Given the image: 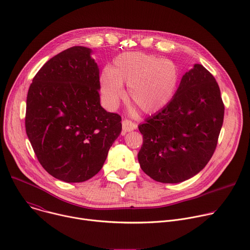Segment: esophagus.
<instances>
[{
	"mask_svg": "<svg viewBox=\"0 0 250 250\" xmlns=\"http://www.w3.org/2000/svg\"><path fill=\"white\" fill-rule=\"evenodd\" d=\"M122 125H123V130L124 132H128V131H131L133 129H135L137 127L136 124L132 123L131 121L127 120V119H125L123 122H122Z\"/></svg>",
	"mask_w": 250,
	"mask_h": 250,
	"instance_id": "obj_1",
	"label": "esophagus"
}]
</instances>
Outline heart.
<instances>
[{"label": "heart", "instance_id": "obj_1", "mask_svg": "<svg viewBox=\"0 0 250 250\" xmlns=\"http://www.w3.org/2000/svg\"><path fill=\"white\" fill-rule=\"evenodd\" d=\"M179 71L174 62L142 52L119 55L113 68L104 67L100 76L101 94L111 109L125 97L124 84L128 85L127 99L144 114H153L174 97Z\"/></svg>", "mask_w": 250, "mask_h": 250}]
</instances>
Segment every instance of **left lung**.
Wrapping results in <instances>:
<instances>
[{
    "label": "left lung",
    "mask_w": 250,
    "mask_h": 250,
    "mask_svg": "<svg viewBox=\"0 0 250 250\" xmlns=\"http://www.w3.org/2000/svg\"><path fill=\"white\" fill-rule=\"evenodd\" d=\"M220 87L201 64L183 75L172 100L138 125L140 167L153 180L179 183L198 174L216 150L224 122Z\"/></svg>",
    "instance_id": "8db88e82"
}]
</instances>
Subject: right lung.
I'll use <instances>...</instances> for the list:
<instances>
[{
	"label": "right lung",
	"instance_id": "1",
	"mask_svg": "<svg viewBox=\"0 0 250 250\" xmlns=\"http://www.w3.org/2000/svg\"><path fill=\"white\" fill-rule=\"evenodd\" d=\"M92 50L70 47L32 79L25 130L42 166L67 183L89 180L122 131V118L100 104V72Z\"/></svg>",
	"mask_w": 250,
	"mask_h": 250
}]
</instances>
